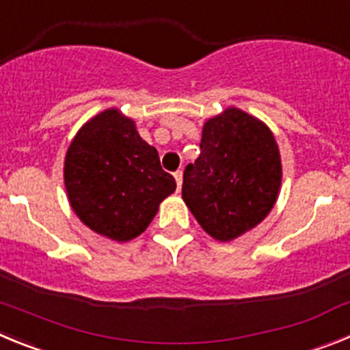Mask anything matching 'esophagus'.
Instances as JSON below:
<instances>
[{"label": "esophagus", "mask_w": 350, "mask_h": 350, "mask_svg": "<svg viewBox=\"0 0 350 350\" xmlns=\"http://www.w3.org/2000/svg\"><path fill=\"white\" fill-rule=\"evenodd\" d=\"M173 177H175V180H177V187H178V189H180V187H182V178H184V173H182L180 170H178V172L173 173Z\"/></svg>", "instance_id": "1"}]
</instances>
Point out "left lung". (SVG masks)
Instances as JSON below:
<instances>
[{
	"label": "left lung",
	"mask_w": 350,
	"mask_h": 350,
	"mask_svg": "<svg viewBox=\"0 0 350 350\" xmlns=\"http://www.w3.org/2000/svg\"><path fill=\"white\" fill-rule=\"evenodd\" d=\"M200 147L185 166L182 198L205 233L231 242L254 230L279 198V145L262 120L228 107L203 124Z\"/></svg>",
	"instance_id": "left-lung-1"
}]
</instances>
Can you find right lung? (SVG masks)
Returning a JSON list of instances; mask_svg holds the SVG:
<instances>
[{"mask_svg":"<svg viewBox=\"0 0 350 350\" xmlns=\"http://www.w3.org/2000/svg\"><path fill=\"white\" fill-rule=\"evenodd\" d=\"M64 187L77 217L94 233L129 242L147 230L175 178L138 135L131 117L107 108L77 131L64 157Z\"/></svg>","mask_w":350,"mask_h":350,"instance_id":"add662e5","label":"right lung"}]
</instances>
